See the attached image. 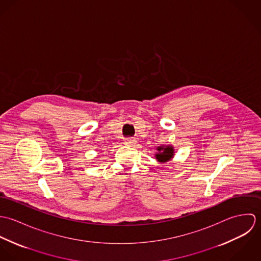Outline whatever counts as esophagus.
<instances>
[{"label":"esophagus","mask_w":261,"mask_h":261,"mask_svg":"<svg viewBox=\"0 0 261 261\" xmlns=\"http://www.w3.org/2000/svg\"><path fill=\"white\" fill-rule=\"evenodd\" d=\"M137 143H138V141H137V139H135V138L126 139L125 142H124V144H125L126 146H128V147H136V146H137Z\"/></svg>","instance_id":"34e87169"}]
</instances>
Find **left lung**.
<instances>
[{
  "instance_id": "8db88e82",
  "label": "left lung",
  "mask_w": 261,
  "mask_h": 261,
  "mask_svg": "<svg viewBox=\"0 0 261 261\" xmlns=\"http://www.w3.org/2000/svg\"><path fill=\"white\" fill-rule=\"evenodd\" d=\"M158 152L155 153V159L160 163H166L174 156V148L172 146H160L156 148Z\"/></svg>"
}]
</instances>
